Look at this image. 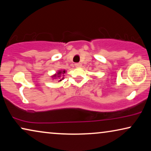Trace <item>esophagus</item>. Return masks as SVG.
<instances>
[{"mask_svg": "<svg viewBox=\"0 0 151 151\" xmlns=\"http://www.w3.org/2000/svg\"><path fill=\"white\" fill-rule=\"evenodd\" d=\"M75 66H76V67H82V64L81 63H76Z\"/></svg>", "mask_w": 151, "mask_h": 151, "instance_id": "obj_1", "label": "esophagus"}]
</instances>
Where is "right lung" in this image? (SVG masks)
<instances>
[{"label":"right lung","mask_w":151,"mask_h":151,"mask_svg":"<svg viewBox=\"0 0 151 151\" xmlns=\"http://www.w3.org/2000/svg\"><path fill=\"white\" fill-rule=\"evenodd\" d=\"M65 73H66L65 70H59L56 73H55L54 75L52 76V78L53 79H59L58 82H60L62 81V80L64 79V76H65L64 74ZM61 77H62V78H61Z\"/></svg>","instance_id":"add662e5"}]
</instances>
